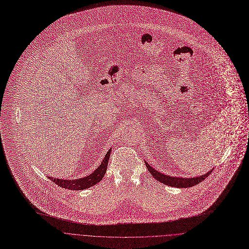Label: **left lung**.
I'll return each mask as SVG.
<instances>
[{
  "label": "left lung",
  "instance_id": "obj_1",
  "mask_svg": "<svg viewBox=\"0 0 249 249\" xmlns=\"http://www.w3.org/2000/svg\"><path fill=\"white\" fill-rule=\"evenodd\" d=\"M145 165L148 169V171L150 172V174L160 182L173 186V187H179V188H186L190 187L193 185H196L197 183L201 182L204 180L211 173L212 170H210L207 174L202 175L200 177H195V178H178V177H170L167 175H164L158 171H156L154 168H152L150 165H149L147 162H145Z\"/></svg>",
  "mask_w": 249,
  "mask_h": 249
}]
</instances>
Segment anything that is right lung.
Here are the masks:
<instances>
[{"label": "right lung", "instance_id": "add662e5", "mask_svg": "<svg viewBox=\"0 0 249 249\" xmlns=\"http://www.w3.org/2000/svg\"><path fill=\"white\" fill-rule=\"evenodd\" d=\"M111 151H112V148H110L108 150V152L105 155L100 166H99L92 174H90L87 177H84L82 178H77V179H62V178H54L51 177H49V178L51 179L53 182H55L57 185L62 186L67 189L82 190V189L89 188V187L95 185L96 183H98L104 178L106 171H107Z\"/></svg>", "mask_w": 249, "mask_h": 249}]
</instances>
